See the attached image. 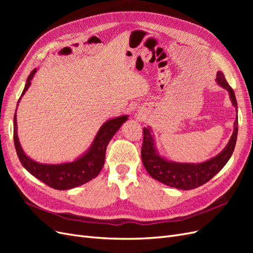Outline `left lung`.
<instances>
[{
  "label": "left lung",
  "mask_w": 253,
  "mask_h": 253,
  "mask_svg": "<svg viewBox=\"0 0 253 253\" xmlns=\"http://www.w3.org/2000/svg\"><path fill=\"white\" fill-rule=\"evenodd\" d=\"M216 81L220 86H223L229 91L232 104L237 111L234 91L228 84L225 75L221 72H217ZM237 125H239V121H237L236 117L233 133L227 147L217 156L202 164H178L168 162L165 158L160 157L156 152L154 139H153L150 127H144L141 147L142 164L145 170L153 178L165 183L167 186L180 190H191L201 187L223 169L228 160L230 159L236 143Z\"/></svg>",
  "instance_id": "left-lung-1"
}]
</instances>
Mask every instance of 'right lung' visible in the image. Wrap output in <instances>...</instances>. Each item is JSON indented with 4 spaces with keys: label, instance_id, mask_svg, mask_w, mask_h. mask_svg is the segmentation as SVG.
Segmentation results:
<instances>
[{
    "label": "right lung",
    "instance_id": "add662e5",
    "mask_svg": "<svg viewBox=\"0 0 253 253\" xmlns=\"http://www.w3.org/2000/svg\"><path fill=\"white\" fill-rule=\"evenodd\" d=\"M36 72L37 70L35 68V70L29 74L26 80L24 90H23L21 96L24 95L25 91L29 87L30 83H32L30 80L33 79ZM16 115L17 114H14L13 118V141L21 164L30 174L34 175L36 178L40 179L50 188H53L56 190L72 189L75 187L81 186L83 183L95 178L96 176L100 173L104 165L105 151L110 140L112 139V137L115 135V133L118 131L121 125L127 119V116L124 115V116L106 121L100 127V129H99V132L97 133L93 144H91L88 152L85 153V154L79 159L75 160V162L61 165H43L34 162L33 159H30L28 156L25 155V153L23 152L17 134Z\"/></svg>",
    "mask_w": 253,
    "mask_h": 253
}]
</instances>
